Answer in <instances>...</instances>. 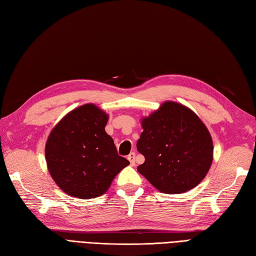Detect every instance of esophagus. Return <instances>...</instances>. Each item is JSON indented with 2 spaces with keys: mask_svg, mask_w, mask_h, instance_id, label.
<instances>
[{
  "mask_svg": "<svg viewBox=\"0 0 256 256\" xmlns=\"http://www.w3.org/2000/svg\"><path fill=\"white\" fill-rule=\"evenodd\" d=\"M128 160L130 161V166H134V164H135V152H130V154L128 156Z\"/></svg>",
  "mask_w": 256,
  "mask_h": 256,
  "instance_id": "obj_1",
  "label": "esophagus"
}]
</instances>
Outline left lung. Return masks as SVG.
Instances as JSON below:
<instances>
[{
    "instance_id": "left-lung-1",
    "label": "left lung",
    "mask_w": 256,
    "mask_h": 256,
    "mask_svg": "<svg viewBox=\"0 0 256 256\" xmlns=\"http://www.w3.org/2000/svg\"><path fill=\"white\" fill-rule=\"evenodd\" d=\"M137 150L145 162L137 166L163 194H182L198 186L213 161V140L206 124L192 109L164 102L142 118Z\"/></svg>"
}]
</instances>
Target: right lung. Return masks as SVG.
Segmentation results:
<instances>
[{
    "mask_svg": "<svg viewBox=\"0 0 256 256\" xmlns=\"http://www.w3.org/2000/svg\"><path fill=\"white\" fill-rule=\"evenodd\" d=\"M108 114L85 104L66 114L50 130L45 159L52 178L64 192L92 199L106 192L130 162L118 154L104 130Z\"/></svg>",
    "mask_w": 256,
    "mask_h": 256,
    "instance_id": "right-lung-1",
    "label": "right lung"
}]
</instances>
